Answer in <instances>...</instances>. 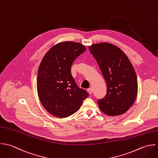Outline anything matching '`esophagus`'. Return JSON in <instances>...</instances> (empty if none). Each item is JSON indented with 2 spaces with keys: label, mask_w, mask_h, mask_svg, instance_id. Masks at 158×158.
I'll use <instances>...</instances> for the list:
<instances>
[{
  "label": "esophagus",
  "mask_w": 158,
  "mask_h": 158,
  "mask_svg": "<svg viewBox=\"0 0 158 158\" xmlns=\"http://www.w3.org/2000/svg\"><path fill=\"white\" fill-rule=\"evenodd\" d=\"M87 91L89 92V94H92V89H91V88H90V89H89L88 90H87Z\"/></svg>",
  "instance_id": "esophagus-1"
}]
</instances>
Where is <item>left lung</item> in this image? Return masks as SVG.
I'll list each match as a JSON object with an SVG mask.
<instances>
[{"label": "left lung", "instance_id": "1", "mask_svg": "<svg viewBox=\"0 0 158 158\" xmlns=\"http://www.w3.org/2000/svg\"><path fill=\"white\" fill-rule=\"evenodd\" d=\"M107 84V94L98 100L102 112L110 116L122 115L134 102L138 90L134 69L117 46L101 43L89 46Z\"/></svg>", "mask_w": 158, "mask_h": 158}]
</instances>
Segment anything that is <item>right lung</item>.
<instances>
[{
  "label": "right lung",
  "mask_w": 158,
  "mask_h": 158,
  "mask_svg": "<svg viewBox=\"0 0 158 158\" xmlns=\"http://www.w3.org/2000/svg\"><path fill=\"white\" fill-rule=\"evenodd\" d=\"M85 49L79 43H60L49 50L40 64L37 76L39 99L46 110L57 117L73 115L89 96L85 90L78 87L71 73L73 62Z\"/></svg>",
  "instance_id": "obj_1"
}]
</instances>
